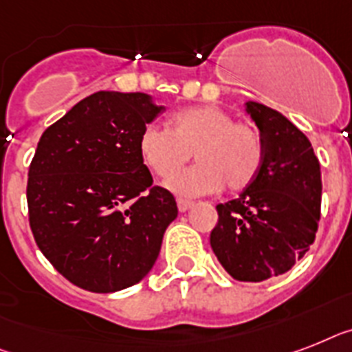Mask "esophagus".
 Masks as SVG:
<instances>
[{"label":"esophagus","instance_id":"obj_1","mask_svg":"<svg viewBox=\"0 0 352 352\" xmlns=\"http://www.w3.org/2000/svg\"><path fill=\"white\" fill-rule=\"evenodd\" d=\"M176 203H178V210L179 212L188 210V208H190L194 205V203L190 201V199H185V197H178V199H176Z\"/></svg>","mask_w":352,"mask_h":352}]
</instances>
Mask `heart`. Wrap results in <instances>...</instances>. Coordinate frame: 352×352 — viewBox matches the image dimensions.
Listing matches in <instances>:
<instances>
[{"label":"heart","instance_id":"obj_1","mask_svg":"<svg viewBox=\"0 0 352 352\" xmlns=\"http://www.w3.org/2000/svg\"><path fill=\"white\" fill-rule=\"evenodd\" d=\"M142 164L160 178H170L190 160L197 164L169 182L182 196L221 190L241 192L261 170L264 145L248 122H235L221 107L203 104L178 109L169 129L149 124L138 136Z\"/></svg>","mask_w":352,"mask_h":352}]
</instances>
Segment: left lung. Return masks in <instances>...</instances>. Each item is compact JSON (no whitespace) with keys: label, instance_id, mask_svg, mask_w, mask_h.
<instances>
[{"label":"left lung","instance_id":"8db88e82","mask_svg":"<svg viewBox=\"0 0 352 352\" xmlns=\"http://www.w3.org/2000/svg\"><path fill=\"white\" fill-rule=\"evenodd\" d=\"M246 109L261 131L264 160L239 197L219 203L210 246L232 278L263 283L286 274L315 241L320 164L311 142L284 115L259 102Z\"/></svg>","mask_w":352,"mask_h":352}]
</instances>
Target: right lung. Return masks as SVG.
Here are the masks:
<instances>
[{
    "instance_id": "1",
    "label": "right lung",
    "mask_w": 352,
    "mask_h": 352,
    "mask_svg": "<svg viewBox=\"0 0 352 352\" xmlns=\"http://www.w3.org/2000/svg\"><path fill=\"white\" fill-rule=\"evenodd\" d=\"M164 107L145 93L97 91L46 127L26 183L28 221L57 272L93 293H113L149 274L173 194L153 185L138 136Z\"/></svg>"
}]
</instances>
